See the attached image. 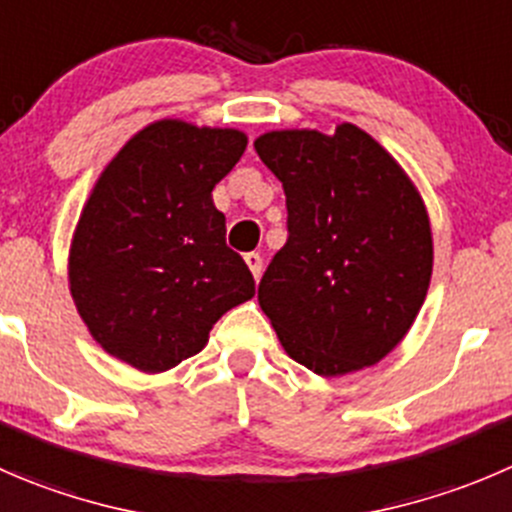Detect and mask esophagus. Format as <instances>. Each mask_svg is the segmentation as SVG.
<instances>
[{"mask_svg": "<svg viewBox=\"0 0 512 512\" xmlns=\"http://www.w3.org/2000/svg\"><path fill=\"white\" fill-rule=\"evenodd\" d=\"M245 265L250 267L252 277H255V280H260V275H262V257L257 255V252H247V255H245Z\"/></svg>", "mask_w": 512, "mask_h": 512, "instance_id": "1", "label": "esophagus"}]
</instances>
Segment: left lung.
Segmentation results:
<instances>
[{
  "mask_svg": "<svg viewBox=\"0 0 512 512\" xmlns=\"http://www.w3.org/2000/svg\"><path fill=\"white\" fill-rule=\"evenodd\" d=\"M255 152L287 197L285 247L257 287L287 355L320 377L388 357L413 327L433 275L423 195L357 124L270 130Z\"/></svg>",
  "mask_w": 512,
  "mask_h": 512,
  "instance_id": "8db88e82",
  "label": "left lung"
}]
</instances>
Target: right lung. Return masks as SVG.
<instances>
[{
	"instance_id": "add662e5",
	"label": "right lung",
	"mask_w": 512,
	"mask_h": 512,
	"mask_svg": "<svg viewBox=\"0 0 512 512\" xmlns=\"http://www.w3.org/2000/svg\"><path fill=\"white\" fill-rule=\"evenodd\" d=\"M247 135L155 119L104 165L69 242V295L107 355L157 375L197 355L215 322L255 295L225 245L217 182Z\"/></svg>"
}]
</instances>
